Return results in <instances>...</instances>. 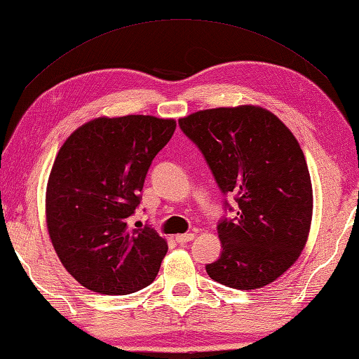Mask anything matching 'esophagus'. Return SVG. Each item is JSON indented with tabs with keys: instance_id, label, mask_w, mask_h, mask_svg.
<instances>
[{
	"instance_id": "34e87169",
	"label": "esophagus",
	"mask_w": 359,
	"mask_h": 359,
	"mask_svg": "<svg viewBox=\"0 0 359 359\" xmlns=\"http://www.w3.org/2000/svg\"><path fill=\"white\" fill-rule=\"evenodd\" d=\"M194 237H196V235H194V233H180V235H176L175 240H176V242H178L180 245H184V243H187V242H192Z\"/></svg>"
}]
</instances>
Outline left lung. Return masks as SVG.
<instances>
[{"instance_id": "obj_1", "label": "left lung", "mask_w": 359, "mask_h": 359, "mask_svg": "<svg viewBox=\"0 0 359 359\" xmlns=\"http://www.w3.org/2000/svg\"><path fill=\"white\" fill-rule=\"evenodd\" d=\"M178 124L238 203L218 224L222 252L207 266L210 278L243 291L272 283L297 261L312 222V181L294 135L251 104L197 111Z\"/></svg>"}]
</instances>
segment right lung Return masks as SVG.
Listing matches in <instances>:
<instances>
[{
	"label": "right lung",
	"instance_id": "obj_1",
	"mask_svg": "<svg viewBox=\"0 0 359 359\" xmlns=\"http://www.w3.org/2000/svg\"><path fill=\"white\" fill-rule=\"evenodd\" d=\"M176 128L173 119L98 117L69 135L46 191V221L58 259L93 292L124 296L154 281L167 242L132 229L152 158Z\"/></svg>",
	"mask_w": 359,
	"mask_h": 359
}]
</instances>
